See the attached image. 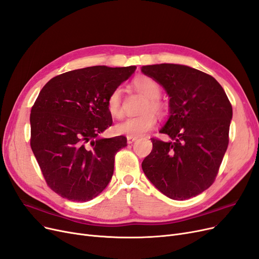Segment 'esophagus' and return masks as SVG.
<instances>
[{"label": "esophagus", "mask_w": 259, "mask_h": 259, "mask_svg": "<svg viewBox=\"0 0 259 259\" xmlns=\"http://www.w3.org/2000/svg\"><path fill=\"white\" fill-rule=\"evenodd\" d=\"M137 140V137H132V136H127V143L132 144L133 142H135Z\"/></svg>", "instance_id": "34e87169"}]
</instances>
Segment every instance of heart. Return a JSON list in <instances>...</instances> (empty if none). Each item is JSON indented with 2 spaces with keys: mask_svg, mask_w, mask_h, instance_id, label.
Returning a JSON list of instances; mask_svg holds the SVG:
<instances>
[{
  "mask_svg": "<svg viewBox=\"0 0 259 259\" xmlns=\"http://www.w3.org/2000/svg\"><path fill=\"white\" fill-rule=\"evenodd\" d=\"M133 86L147 98V102L141 108L142 113L117 123L113 130L120 135L138 137L144 135L155 126L156 118L154 112L157 115H162L167 106L159 99L161 87L154 78L147 75H140L133 80ZM107 109L110 115L115 118H120L123 115L120 88H116L109 95L107 99Z\"/></svg>",
  "mask_w": 259,
  "mask_h": 259,
  "instance_id": "b5f03b06",
  "label": "heart"
}]
</instances>
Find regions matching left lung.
Masks as SVG:
<instances>
[{
	"instance_id": "obj_1",
	"label": "left lung",
	"mask_w": 259,
	"mask_h": 259,
	"mask_svg": "<svg viewBox=\"0 0 259 259\" xmlns=\"http://www.w3.org/2000/svg\"><path fill=\"white\" fill-rule=\"evenodd\" d=\"M141 71L167 90L170 117L160 130L171 138H151L142 161L151 183L173 200H187L213 184L229 146L232 104L211 75L187 66L160 64Z\"/></svg>"
}]
</instances>
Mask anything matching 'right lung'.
<instances>
[{
    "label": "right lung",
    "mask_w": 259,
    "mask_h": 259,
    "mask_svg": "<svg viewBox=\"0 0 259 259\" xmlns=\"http://www.w3.org/2000/svg\"><path fill=\"white\" fill-rule=\"evenodd\" d=\"M136 67L95 66L50 79L30 110V148L49 187L73 202H87L106 188L115 156L126 137L99 138L112 123L111 92Z\"/></svg>",
    "instance_id": "obj_1"
}]
</instances>
